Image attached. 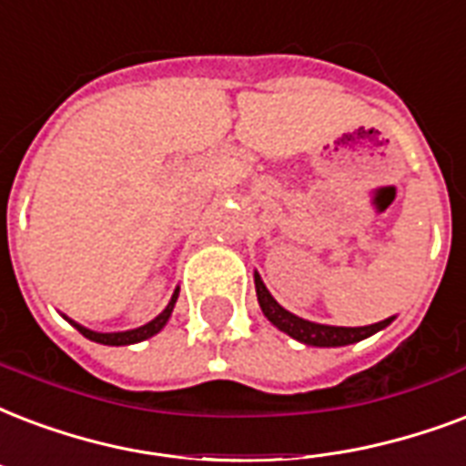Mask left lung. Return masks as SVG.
<instances>
[{
  "label": "left lung",
  "instance_id": "8db88e82",
  "mask_svg": "<svg viewBox=\"0 0 466 466\" xmlns=\"http://www.w3.org/2000/svg\"><path fill=\"white\" fill-rule=\"evenodd\" d=\"M254 283H257V296H258V305H261V310L268 319H271L273 325L280 329V332H286L293 339L303 344H310V347H344V344H354L360 342V339H367L374 332L383 329L389 325L390 319H381V322H376V325H367V328H332V325H318V322H310V319H303L289 312L286 308H280L276 300L271 298V293L266 290L264 280L261 276H254Z\"/></svg>",
  "mask_w": 466,
  "mask_h": 466
}]
</instances>
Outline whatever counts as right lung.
<instances>
[{"label":"right lung","mask_w":466,"mask_h":466,"mask_svg":"<svg viewBox=\"0 0 466 466\" xmlns=\"http://www.w3.org/2000/svg\"><path fill=\"white\" fill-rule=\"evenodd\" d=\"M177 300V290L173 293V298H170V303L166 305V310L158 315V318H154L148 325H144V328H137V329H129V332H92V329L87 328H80V325H76L80 332H83L87 339H92V342H99V344H109V347H122V344H137V342H144V339H148V337H154L156 332H161L163 325L168 322L170 312H173V305H176Z\"/></svg>","instance_id":"1"}]
</instances>
